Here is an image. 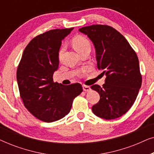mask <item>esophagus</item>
<instances>
[{
    "mask_svg": "<svg viewBox=\"0 0 154 154\" xmlns=\"http://www.w3.org/2000/svg\"><path fill=\"white\" fill-rule=\"evenodd\" d=\"M83 88L84 91H85V92H89L91 90V88H90V86H88V85H83Z\"/></svg>",
    "mask_w": 154,
    "mask_h": 154,
    "instance_id": "esophagus-1",
    "label": "esophagus"
}]
</instances>
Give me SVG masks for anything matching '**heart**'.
<instances>
[{
	"mask_svg": "<svg viewBox=\"0 0 154 154\" xmlns=\"http://www.w3.org/2000/svg\"><path fill=\"white\" fill-rule=\"evenodd\" d=\"M72 45L73 47L74 48V49L80 54L81 52L85 51V50H90V49H91V43H90V41L87 38L81 35H75V37L73 38ZM63 52H64V47L62 46L61 48L60 52H59V57H60V58L62 57Z\"/></svg>",
	"mask_w": 154,
	"mask_h": 154,
	"instance_id": "1",
	"label": "heart"
}]
</instances>
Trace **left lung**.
Returning a JSON list of instances; mask_svg holds the SVG:
<instances>
[{"label": "left lung", "mask_w": 154, "mask_h": 154, "mask_svg": "<svg viewBox=\"0 0 154 154\" xmlns=\"http://www.w3.org/2000/svg\"><path fill=\"white\" fill-rule=\"evenodd\" d=\"M79 31L91 40L97 68L106 76L102 87L91 86L100 95L92 110L97 116L106 120L121 117L133 105L142 85L137 55L125 38L108 25L94 24Z\"/></svg>", "instance_id": "obj_1"}]
</instances>
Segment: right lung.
<instances>
[{
  "label": "right lung",
  "instance_id": "1",
  "mask_svg": "<svg viewBox=\"0 0 154 154\" xmlns=\"http://www.w3.org/2000/svg\"><path fill=\"white\" fill-rule=\"evenodd\" d=\"M73 29H53L33 38L17 67V80L24 106L42 121L51 123L64 117L83 92L80 83L64 85L52 78L59 66L62 40Z\"/></svg>",
  "mask_w": 154,
  "mask_h": 154
}]
</instances>
